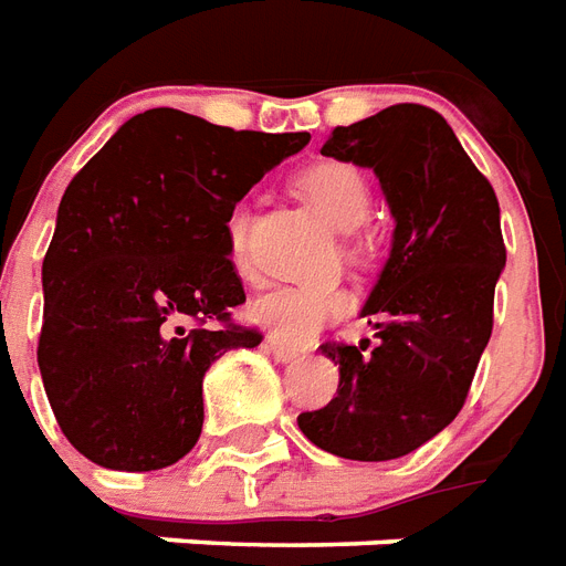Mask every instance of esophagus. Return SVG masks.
I'll use <instances>...</instances> for the list:
<instances>
[{"mask_svg":"<svg viewBox=\"0 0 566 566\" xmlns=\"http://www.w3.org/2000/svg\"><path fill=\"white\" fill-rule=\"evenodd\" d=\"M265 346H268V352H271V355H274V358H277V360H283V364L301 358L298 348L286 346V343H283V339H277V337H268Z\"/></svg>","mask_w":566,"mask_h":566,"instance_id":"esophagus-1","label":"esophagus"}]
</instances>
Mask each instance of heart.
<instances>
[{
    "mask_svg": "<svg viewBox=\"0 0 566 566\" xmlns=\"http://www.w3.org/2000/svg\"><path fill=\"white\" fill-rule=\"evenodd\" d=\"M298 190L322 218L337 232L358 229L369 214V187L358 167L343 160H325L304 169L298 176ZM229 262L238 274H248V211L235 208L227 223ZM348 310V295L334 283H292V286L268 289L250 304V316L271 337L283 343H307L318 331L331 325Z\"/></svg>",
    "mask_w": 566,
    "mask_h": 566,
    "instance_id": "heart-1",
    "label": "heart"
}]
</instances>
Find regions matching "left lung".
Returning <instances> with one entry per match:
<instances>
[{
  "label": "left lung",
  "mask_w": 566,
  "mask_h": 566,
  "mask_svg": "<svg viewBox=\"0 0 566 566\" xmlns=\"http://www.w3.org/2000/svg\"><path fill=\"white\" fill-rule=\"evenodd\" d=\"M322 155L373 169L397 229L364 307L376 343H322L339 364L337 397L301 411L298 427L343 460H399L460 415L492 337L507 262L499 197L444 116L420 104L334 127Z\"/></svg>",
  "instance_id": "left-lung-1"
}]
</instances>
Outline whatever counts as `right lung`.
Segmentation results:
<instances>
[{
    "instance_id": "1",
    "label": "right lung",
    "mask_w": 566,
    "mask_h": 566,
    "mask_svg": "<svg viewBox=\"0 0 566 566\" xmlns=\"http://www.w3.org/2000/svg\"><path fill=\"white\" fill-rule=\"evenodd\" d=\"M307 143L157 106L71 178L44 256L38 367L86 460L155 471L197 444L206 369L262 343L232 318L244 286L229 262V214Z\"/></svg>"
}]
</instances>
